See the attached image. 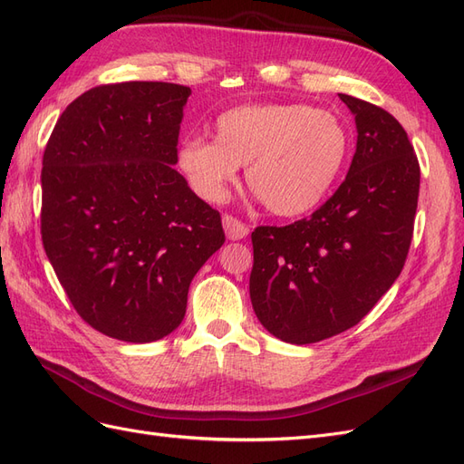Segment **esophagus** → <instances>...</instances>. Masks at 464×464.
<instances>
[{"label": "esophagus", "mask_w": 464, "mask_h": 464, "mask_svg": "<svg viewBox=\"0 0 464 464\" xmlns=\"http://www.w3.org/2000/svg\"><path fill=\"white\" fill-rule=\"evenodd\" d=\"M222 227H224V232H227V236H228V240H244V237L249 234V228L246 227V224L232 215L222 217Z\"/></svg>", "instance_id": "esophagus-1"}]
</instances>
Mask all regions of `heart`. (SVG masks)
<instances>
[{
    "label": "heart",
    "instance_id": "heart-1",
    "mask_svg": "<svg viewBox=\"0 0 464 464\" xmlns=\"http://www.w3.org/2000/svg\"><path fill=\"white\" fill-rule=\"evenodd\" d=\"M350 137L333 111L307 104H244L217 118L215 141L186 139L178 166L205 201H222L246 168L247 188L276 217L314 210L334 186Z\"/></svg>",
    "mask_w": 464,
    "mask_h": 464
}]
</instances>
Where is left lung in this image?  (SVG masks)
Here are the masks:
<instances>
[{
    "label": "left lung",
    "instance_id": "1",
    "mask_svg": "<svg viewBox=\"0 0 464 464\" xmlns=\"http://www.w3.org/2000/svg\"><path fill=\"white\" fill-rule=\"evenodd\" d=\"M339 96L358 130L344 181L310 218L251 232L254 312L290 344L358 325L401 275L412 242L420 164L409 135L387 110Z\"/></svg>",
    "mask_w": 464,
    "mask_h": 464
}]
</instances>
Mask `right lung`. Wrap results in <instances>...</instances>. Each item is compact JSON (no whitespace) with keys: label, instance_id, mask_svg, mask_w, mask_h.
<instances>
[{"label":"right lung","instance_id":"1","mask_svg":"<svg viewBox=\"0 0 464 464\" xmlns=\"http://www.w3.org/2000/svg\"><path fill=\"white\" fill-rule=\"evenodd\" d=\"M189 94L154 81L94 87L48 139L42 244L75 312L111 339L170 334L193 276L224 244L218 210L174 170Z\"/></svg>","mask_w":464,"mask_h":464}]
</instances>
